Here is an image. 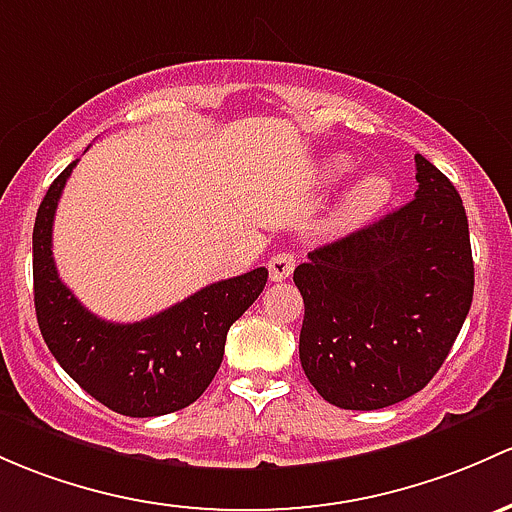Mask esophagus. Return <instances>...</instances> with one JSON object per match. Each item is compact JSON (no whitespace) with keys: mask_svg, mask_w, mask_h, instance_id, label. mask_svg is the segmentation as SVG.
Returning <instances> with one entry per match:
<instances>
[{"mask_svg":"<svg viewBox=\"0 0 512 512\" xmlns=\"http://www.w3.org/2000/svg\"><path fill=\"white\" fill-rule=\"evenodd\" d=\"M294 267H297V257H294L292 252H277V255H272L270 262H267V270H270L272 282H282V279H287L289 274L294 272Z\"/></svg>","mask_w":512,"mask_h":512,"instance_id":"esophagus-1","label":"esophagus"}]
</instances>
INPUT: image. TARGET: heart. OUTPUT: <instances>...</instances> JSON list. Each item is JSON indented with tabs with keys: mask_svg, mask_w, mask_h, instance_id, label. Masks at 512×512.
Instances as JSON below:
<instances>
[{
	"mask_svg": "<svg viewBox=\"0 0 512 512\" xmlns=\"http://www.w3.org/2000/svg\"><path fill=\"white\" fill-rule=\"evenodd\" d=\"M351 169H353L351 159L336 157L326 166V174L331 176V179H336V176L348 174ZM390 196H392L390 179H385V176H378V174L365 176V179H360L358 184L353 186V191L348 193L346 203H343V218L353 220V223L370 218V215L378 213L380 208L390 201Z\"/></svg>",
	"mask_w": 512,
	"mask_h": 512,
	"instance_id": "b5f03b06",
	"label": "heart"
}]
</instances>
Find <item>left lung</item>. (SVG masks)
I'll return each mask as SVG.
<instances>
[{
	"mask_svg": "<svg viewBox=\"0 0 512 512\" xmlns=\"http://www.w3.org/2000/svg\"><path fill=\"white\" fill-rule=\"evenodd\" d=\"M414 164L410 203L316 247L294 270L301 368L341 410H383L422 390L471 309L464 203L432 161L414 154Z\"/></svg>",
	"mask_w": 512,
	"mask_h": 512,
	"instance_id": "left-lung-1",
	"label": "left lung"
}]
</instances>
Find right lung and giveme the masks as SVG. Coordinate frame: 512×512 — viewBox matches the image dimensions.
<instances>
[{
	"instance_id": "1",
	"label": "right lung",
	"mask_w": 512,
	"mask_h": 512,
	"mask_svg": "<svg viewBox=\"0 0 512 512\" xmlns=\"http://www.w3.org/2000/svg\"><path fill=\"white\" fill-rule=\"evenodd\" d=\"M73 164L48 186L34 223V304L41 336L88 395L127 417H159L196 402L223 363L228 328L267 284V270L240 274L134 324L90 314L53 262V215Z\"/></svg>"
}]
</instances>
